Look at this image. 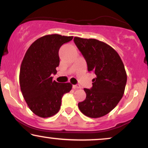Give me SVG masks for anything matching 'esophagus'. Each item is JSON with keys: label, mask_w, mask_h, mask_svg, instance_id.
I'll return each instance as SVG.
<instances>
[{"label": "esophagus", "mask_w": 148, "mask_h": 148, "mask_svg": "<svg viewBox=\"0 0 148 148\" xmlns=\"http://www.w3.org/2000/svg\"><path fill=\"white\" fill-rule=\"evenodd\" d=\"M72 87L74 89H78V88H81V86H80L79 84H75V85H73Z\"/></svg>", "instance_id": "obj_1"}]
</instances>
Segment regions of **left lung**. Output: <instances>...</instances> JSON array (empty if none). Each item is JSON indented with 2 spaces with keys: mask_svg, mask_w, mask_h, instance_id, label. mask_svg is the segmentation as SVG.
Masks as SVG:
<instances>
[{
  "mask_svg": "<svg viewBox=\"0 0 148 148\" xmlns=\"http://www.w3.org/2000/svg\"><path fill=\"white\" fill-rule=\"evenodd\" d=\"M74 41L85 59L88 71L96 75L92 88H84L86 99L78 103V108L88 117L103 116L123 97L127 80L125 66L116 51L105 42L79 37H74Z\"/></svg>",
  "mask_w": 148,
  "mask_h": 148,
  "instance_id": "obj_1",
  "label": "left lung"
}]
</instances>
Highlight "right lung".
Segmentation results:
<instances>
[{
  "mask_svg": "<svg viewBox=\"0 0 148 148\" xmlns=\"http://www.w3.org/2000/svg\"><path fill=\"white\" fill-rule=\"evenodd\" d=\"M73 36L50 34L42 36L30 45L21 64L19 84L23 97L33 113L41 118L54 116L59 112L62 98L70 92V82L53 80L60 64L59 50Z\"/></svg>",
  "mask_w": 148,
  "mask_h": 148,
  "instance_id": "add662e5",
  "label": "right lung"
}]
</instances>
